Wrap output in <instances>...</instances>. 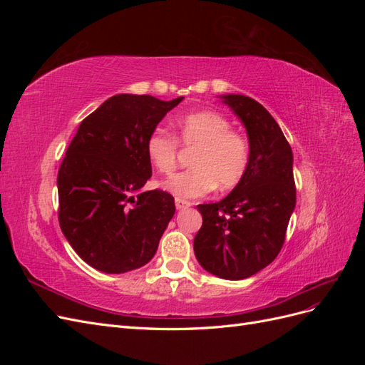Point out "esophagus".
<instances>
[{
	"label": "esophagus",
	"mask_w": 365,
	"mask_h": 365,
	"mask_svg": "<svg viewBox=\"0 0 365 365\" xmlns=\"http://www.w3.org/2000/svg\"><path fill=\"white\" fill-rule=\"evenodd\" d=\"M175 207H176V210H184L187 207H190V202L185 201V200H180V197H176V200H175Z\"/></svg>",
	"instance_id": "34e87169"
}]
</instances>
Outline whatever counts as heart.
Here are the masks:
<instances>
[{
  "label": "heart",
  "mask_w": 365,
  "mask_h": 365,
  "mask_svg": "<svg viewBox=\"0 0 365 365\" xmlns=\"http://www.w3.org/2000/svg\"><path fill=\"white\" fill-rule=\"evenodd\" d=\"M230 120L215 111H197L175 120L173 137L155 129L146 140V155L163 175L178 164L180 146L193 149L187 169L172 176L163 187L180 200H193L212 192L231 190L244 180L251 161V146L245 135L231 130Z\"/></svg>",
  "instance_id": "obj_1"
}]
</instances>
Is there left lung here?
<instances>
[{
	"label": "left lung",
	"instance_id": "1",
	"mask_svg": "<svg viewBox=\"0 0 365 365\" xmlns=\"http://www.w3.org/2000/svg\"><path fill=\"white\" fill-rule=\"evenodd\" d=\"M244 121L251 146L247 175L222 201L197 205L202 227L193 242L201 267L242 280L279 256L295 207L292 150L277 121L247 96H225Z\"/></svg>",
	"mask_w": 365,
	"mask_h": 365
}]
</instances>
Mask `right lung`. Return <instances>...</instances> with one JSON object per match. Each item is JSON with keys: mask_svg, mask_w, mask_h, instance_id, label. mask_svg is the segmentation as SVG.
I'll use <instances>...</instances> for the list:
<instances>
[{"mask_svg": "<svg viewBox=\"0 0 365 365\" xmlns=\"http://www.w3.org/2000/svg\"><path fill=\"white\" fill-rule=\"evenodd\" d=\"M182 98L117 94L82 120L58 173V217L90 267L121 274L157 252L175 201L160 189L140 192L152 176L146 140Z\"/></svg>", "mask_w": 365, "mask_h": 365, "instance_id": "obj_1", "label": "right lung"}]
</instances>
